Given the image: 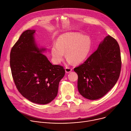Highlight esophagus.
<instances>
[{"mask_svg": "<svg viewBox=\"0 0 131 131\" xmlns=\"http://www.w3.org/2000/svg\"><path fill=\"white\" fill-rule=\"evenodd\" d=\"M71 70H72V69H71V68H70L66 67V68H65V72H66V73H69V72H70V71H71Z\"/></svg>", "mask_w": 131, "mask_h": 131, "instance_id": "1", "label": "esophagus"}]
</instances>
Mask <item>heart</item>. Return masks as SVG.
Segmentation results:
<instances>
[{"instance_id":"obj_1","label":"heart","mask_w":131,"mask_h":131,"mask_svg":"<svg viewBox=\"0 0 131 131\" xmlns=\"http://www.w3.org/2000/svg\"><path fill=\"white\" fill-rule=\"evenodd\" d=\"M92 42L88 36L78 32H66L61 35L51 48L53 62L59 64L64 57V53L69 64H79L88 58Z\"/></svg>"}]
</instances>
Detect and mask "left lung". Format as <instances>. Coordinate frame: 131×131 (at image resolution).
Returning <instances> with one entry per match:
<instances>
[{
	"instance_id": "1",
	"label": "left lung",
	"mask_w": 131,
	"mask_h": 131,
	"mask_svg": "<svg viewBox=\"0 0 131 131\" xmlns=\"http://www.w3.org/2000/svg\"><path fill=\"white\" fill-rule=\"evenodd\" d=\"M121 67L119 44L108 35L84 63L74 68L78 76L80 94L90 100L103 97L117 83Z\"/></svg>"
}]
</instances>
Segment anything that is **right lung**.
I'll use <instances>...</instances> for the list:
<instances>
[{"instance_id":"right-lung-1","label":"right lung","mask_w":131,"mask_h":131,"mask_svg":"<svg viewBox=\"0 0 131 131\" xmlns=\"http://www.w3.org/2000/svg\"><path fill=\"white\" fill-rule=\"evenodd\" d=\"M36 30L24 31L12 47L10 67L18 91L29 101L47 104L57 96L59 84L64 77L63 67L52 65L42 54L35 39Z\"/></svg>"}]
</instances>
